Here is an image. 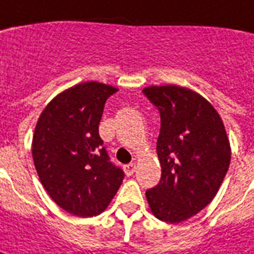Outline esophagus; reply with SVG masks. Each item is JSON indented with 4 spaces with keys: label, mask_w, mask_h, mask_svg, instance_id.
Masks as SVG:
<instances>
[{
    "label": "esophagus",
    "mask_w": 254,
    "mask_h": 254,
    "mask_svg": "<svg viewBox=\"0 0 254 254\" xmlns=\"http://www.w3.org/2000/svg\"><path fill=\"white\" fill-rule=\"evenodd\" d=\"M124 170H125L127 176H131L135 172V164H127V165H124Z\"/></svg>",
    "instance_id": "1"
}]
</instances>
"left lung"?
I'll use <instances>...</instances> for the list:
<instances>
[{
  "instance_id": "obj_1",
  "label": "left lung",
  "mask_w": 254,
  "mask_h": 254,
  "mask_svg": "<svg viewBox=\"0 0 254 254\" xmlns=\"http://www.w3.org/2000/svg\"><path fill=\"white\" fill-rule=\"evenodd\" d=\"M160 114L156 151L160 182L147 190L153 216L168 223L191 218L213 200L231 160L217 111L195 91L176 85L142 90Z\"/></svg>"
}]
</instances>
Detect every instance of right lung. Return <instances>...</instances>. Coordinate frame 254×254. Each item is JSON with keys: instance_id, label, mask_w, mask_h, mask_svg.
<instances>
[{"instance_id": "1", "label": "right lung", "mask_w": 254, "mask_h": 254, "mask_svg": "<svg viewBox=\"0 0 254 254\" xmlns=\"http://www.w3.org/2000/svg\"><path fill=\"white\" fill-rule=\"evenodd\" d=\"M116 87L87 81L63 91L42 111L32 142V156L42 186L65 212L101 214L116 195L124 172L116 167L99 123Z\"/></svg>"}]
</instances>
